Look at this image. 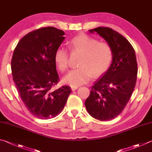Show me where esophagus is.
Masks as SVG:
<instances>
[{
  "label": "esophagus",
  "mask_w": 152,
  "mask_h": 152,
  "mask_svg": "<svg viewBox=\"0 0 152 152\" xmlns=\"http://www.w3.org/2000/svg\"><path fill=\"white\" fill-rule=\"evenodd\" d=\"M71 89H72V91H75L76 90L78 89V87H76V86H72L71 87Z\"/></svg>",
  "instance_id": "1"
}]
</instances>
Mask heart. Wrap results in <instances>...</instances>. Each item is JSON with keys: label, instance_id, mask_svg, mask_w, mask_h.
I'll list each match as a JSON object with an SVG mask.
<instances>
[{"label": "heart", "instance_id": "1", "mask_svg": "<svg viewBox=\"0 0 152 152\" xmlns=\"http://www.w3.org/2000/svg\"><path fill=\"white\" fill-rule=\"evenodd\" d=\"M72 52H81L79 68L70 70L63 81L71 86H79L89 82L92 76L104 74L109 68L112 60V50L108 44L98 42L96 38L86 34L74 37L69 42ZM68 51L64 47L58 48L55 51L54 60L57 68L61 72L67 69Z\"/></svg>", "mask_w": 152, "mask_h": 152}]
</instances>
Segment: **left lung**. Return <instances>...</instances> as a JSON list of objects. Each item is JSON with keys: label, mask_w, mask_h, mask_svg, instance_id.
I'll list each match as a JSON object with an SVG mask.
<instances>
[{"label": "left lung", "mask_w": 152, "mask_h": 152, "mask_svg": "<svg viewBox=\"0 0 152 152\" xmlns=\"http://www.w3.org/2000/svg\"><path fill=\"white\" fill-rule=\"evenodd\" d=\"M106 41L112 50L110 68L91 87L85 106L91 116L100 121L110 120L123 111L136 86L137 64L136 53L129 41L108 27L89 30Z\"/></svg>", "instance_id": "obj_1"}]
</instances>
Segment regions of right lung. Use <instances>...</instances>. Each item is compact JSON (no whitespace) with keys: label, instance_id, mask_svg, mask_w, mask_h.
Instances as JSON below:
<instances>
[{"label":"right lung","instance_id":"right-lung-1","mask_svg":"<svg viewBox=\"0 0 152 152\" xmlns=\"http://www.w3.org/2000/svg\"><path fill=\"white\" fill-rule=\"evenodd\" d=\"M64 34L51 26L35 30L21 38L13 52L11 70L16 88L26 108L39 119L58 115L71 93L68 86L52 89L59 80L54 53Z\"/></svg>","mask_w":152,"mask_h":152}]
</instances>
